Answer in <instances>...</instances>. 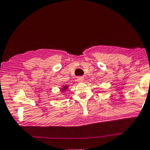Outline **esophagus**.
I'll return each mask as SVG.
<instances>
[{"instance_id":"obj_1","label":"esophagus","mask_w":150,"mask_h":150,"mask_svg":"<svg viewBox=\"0 0 150 150\" xmlns=\"http://www.w3.org/2000/svg\"><path fill=\"white\" fill-rule=\"evenodd\" d=\"M83 81H84V77H77V81H78V82L82 83V82H83Z\"/></svg>"}]
</instances>
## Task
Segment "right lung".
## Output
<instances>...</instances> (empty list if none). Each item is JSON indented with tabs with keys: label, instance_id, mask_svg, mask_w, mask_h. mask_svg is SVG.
Masks as SVG:
<instances>
[{
	"label": "right lung",
	"instance_id": "right-lung-1",
	"mask_svg": "<svg viewBox=\"0 0 150 150\" xmlns=\"http://www.w3.org/2000/svg\"><path fill=\"white\" fill-rule=\"evenodd\" d=\"M68 87H69V86H68V85H64V86H63L62 88H61V91H63V92H65L68 88Z\"/></svg>",
	"mask_w": 150,
	"mask_h": 150
}]
</instances>
